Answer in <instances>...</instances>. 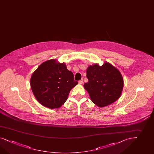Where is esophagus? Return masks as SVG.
I'll list each match as a JSON object with an SVG mask.
<instances>
[{
  "label": "esophagus",
  "mask_w": 154,
  "mask_h": 154,
  "mask_svg": "<svg viewBox=\"0 0 154 154\" xmlns=\"http://www.w3.org/2000/svg\"><path fill=\"white\" fill-rule=\"evenodd\" d=\"M79 84H82L83 83V79H81V80H79Z\"/></svg>",
  "instance_id": "1"
}]
</instances>
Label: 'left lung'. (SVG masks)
I'll use <instances>...</instances> for the list:
<instances>
[{
  "instance_id": "8db88e82",
  "label": "left lung",
  "mask_w": 154,
  "mask_h": 154,
  "mask_svg": "<svg viewBox=\"0 0 154 154\" xmlns=\"http://www.w3.org/2000/svg\"><path fill=\"white\" fill-rule=\"evenodd\" d=\"M88 79L84 88L92 101L99 107L112 104L120 97L123 88V79L120 72L108 62L100 66H90L86 71Z\"/></svg>"
}]
</instances>
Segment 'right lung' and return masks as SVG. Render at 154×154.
Returning a JSON list of instances; mask_svg holds the SVG:
<instances>
[{"instance_id": "add662e5", "label": "right lung", "mask_w": 154, "mask_h": 154, "mask_svg": "<svg viewBox=\"0 0 154 154\" xmlns=\"http://www.w3.org/2000/svg\"><path fill=\"white\" fill-rule=\"evenodd\" d=\"M31 88L38 101L46 108H59L78 84L64 63L51 59L42 63L31 77Z\"/></svg>"}]
</instances>
